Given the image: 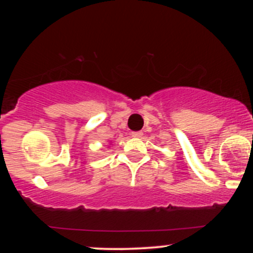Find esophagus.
<instances>
[{
  "label": "esophagus",
  "mask_w": 253,
  "mask_h": 253,
  "mask_svg": "<svg viewBox=\"0 0 253 253\" xmlns=\"http://www.w3.org/2000/svg\"><path fill=\"white\" fill-rule=\"evenodd\" d=\"M141 135H143V132H141V130H138V132H132V136H134V138H140Z\"/></svg>",
  "instance_id": "34e87169"
}]
</instances>
